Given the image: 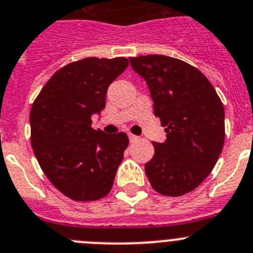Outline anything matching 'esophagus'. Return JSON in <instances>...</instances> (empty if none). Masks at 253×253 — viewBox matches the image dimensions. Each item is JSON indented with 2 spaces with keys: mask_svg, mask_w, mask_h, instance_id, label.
I'll use <instances>...</instances> for the list:
<instances>
[{
  "mask_svg": "<svg viewBox=\"0 0 253 253\" xmlns=\"http://www.w3.org/2000/svg\"><path fill=\"white\" fill-rule=\"evenodd\" d=\"M128 138H129V142H134V141L138 140L137 136H134V134H132V133L128 134Z\"/></svg>",
  "mask_w": 253,
  "mask_h": 253,
  "instance_id": "esophagus-1",
  "label": "esophagus"
}]
</instances>
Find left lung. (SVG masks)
I'll use <instances>...</instances> for the list:
<instances>
[{
    "mask_svg": "<svg viewBox=\"0 0 253 253\" xmlns=\"http://www.w3.org/2000/svg\"><path fill=\"white\" fill-rule=\"evenodd\" d=\"M146 81L155 115L166 131L164 143L145 165L153 190L177 197L201 185L225 142V110L216 89L193 66L164 55L129 58Z\"/></svg>",
    "mask_w": 253,
    "mask_h": 253,
    "instance_id": "left-lung-1",
    "label": "left lung"
}]
</instances>
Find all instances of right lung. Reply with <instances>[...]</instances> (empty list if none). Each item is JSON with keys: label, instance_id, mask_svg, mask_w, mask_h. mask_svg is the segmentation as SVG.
<instances>
[{"label": "right lung", "instance_id": "add662e5", "mask_svg": "<svg viewBox=\"0 0 253 253\" xmlns=\"http://www.w3.org/2000/svg\"><path fill=\"white\" fill-rule=\"evenodd\" d=\"M128 66L125 57L68 63L47 81L30 113L31 145L51 183L75 201H96L111 191L128 146L125 132L93 129L107 88Z\"/></svg>", "mask_w": 253, "mask_h": 253}]
</instances>
